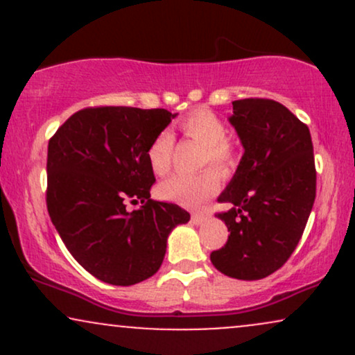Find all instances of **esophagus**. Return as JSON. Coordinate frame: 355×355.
Masks as SVG:
<instances>
[{
	"label": "esophagus",
	"instance_id": "34e87169",
	"mask_svg": "<svg viewBox=\"0 0 355 355\" xmlns=\"http://www.w3.org/2000/svg\"><path fill=\"white\" fill-rule=\"evenodd\" d=\"M207 222V217L205 215H202V214H193L191 215V223H193V225H203V223Z\"/></svg>",
	"mask_w": 355,
	"mask_h": 355
}]
</instances>
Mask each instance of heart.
Instances as JSON below:
<instances>
[{"label": "heart", "mask_w": 355, "mask_h": 355, "mask_svg": "<svg viewBox=\"0 0 355 355\" xmlns=\"http://www.w3.org/2000/svg\"><path fill=\"white\" fill-rule=\"evenodd\" d=\"M182 133L203 146L202 165H211L220 173L230 172L234 153L227 144L229 128L210 110H195L180 120ZM172 133H158L146 150V162L155 175H165L172 165ZM218 189V178L214 170H203L197 175H173L158 185V197L178 205L197 207Z\"/></svg>", "instance_id": "heart-1"}]
</instances>
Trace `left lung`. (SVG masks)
I'll list each match as a JSON object with an SVG mask.
<instances>
[{
    "label": "left lung",
    "instance_id": "left-lung-1",
    "mask_svg": "<svg viewBox=\"0 0 355 355\" xmlns=\"http://www.w3.org/2000/svg\"><path fill=\"white\" fill-rule=\"evenodd\" d=\"M230 125L243 155L218 202L230 235L210 260L222 274L259 280L279 270L295 250L315 200V165L307 125L282 103L232 101Z\"/></svg>",
    "mask_w": 355,
    "mask_h": 355
}]
</instances>
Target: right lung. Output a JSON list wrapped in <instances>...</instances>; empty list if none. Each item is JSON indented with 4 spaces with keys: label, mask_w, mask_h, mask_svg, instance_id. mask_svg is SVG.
<instances>
[{
    "label": "right lung",
    "mask_w": 355,
    "mask_h": 355,
    "mask_svg": "<svg viewBox=\"0 0 355 355\" xmlns=\"http://www.w3.org/2000/svg\"><path fill=\"white\" fill-rule=\"evenodd\" d=\"M175 116L164 108H85L48 144V214L76 262L103 282L133 285L157 274L170 232L190 220L175 203L150 198L146 150ZM126 198L142 207L128 212Z\"/></svg>",
    "instance_id": "right-lung-1"
}]
</instances>
